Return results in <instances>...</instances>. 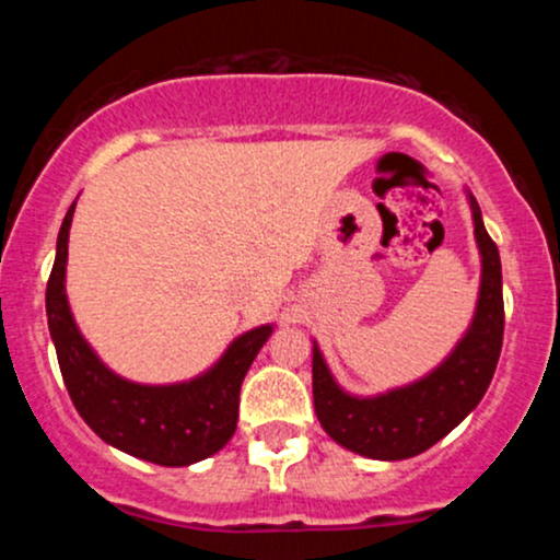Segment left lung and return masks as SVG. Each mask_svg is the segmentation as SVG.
Wrapping results in <instances>:
<instances>
[{
    "label": "left lung",
    "instance_id": "1",
    "mask_svg": "<svg viewBox=\"0 0 560 560\" xmlns=\"http://www.w3.org/2000/svg\"><path fill=\"white\" fill-rule=\"evenodd\" d=\"M474 236L481 255L477 311L453 352L416 382L358 397L331 376L324 352L313 342V405L324 432L337 445L374 460H402L423 453L453 432L490 387L503 347V271L471 191Z\"/></svg>",
    "mask_w": 560,
    "mask_h": 560
}]
</instances>
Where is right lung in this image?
Segmentation results:
<instances>
[{"mask_svg":"<svg viewBox=\"0 0 560 560\" xmlns=\"http://www.w3.org/2000/svg\"><path fill=\"white\" fill-rule=\"evenodd\" d=\"M75 202L70 205L47 284L49 334L60 361L70 400L81 419L107 445L158 466H191L218 453L236 432L240 389L273 326L240 334L205 374L176 384H137L100 361L83 339L66 294L68 234Z\"/></svg>","mask_w":560,"mask_h":560,"instance_id":"right-lung-1","label":"right lung"}]
</instances>
